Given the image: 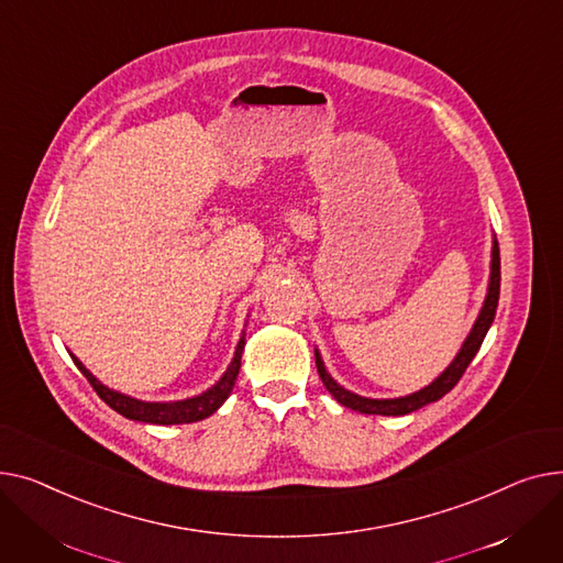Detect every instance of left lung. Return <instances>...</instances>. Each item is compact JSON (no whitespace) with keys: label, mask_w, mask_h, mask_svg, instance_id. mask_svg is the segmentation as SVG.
<instances>
[{"label":"left lung","mask_w":563,"mask_h":563,"mask_svg":"<svg viewBox=\"0 0 563 563\" xmlns=\"http://www.w3.org/2000/svg\"><path fill=\"white\" fill-rule=\"evenodd\" d=\"M498 300H500V247H498V241L493 243V261H490V284H488V295H486V302L482 307V313L473 327V332L468 334L464 347H461V352L456 354V358L450 363L448 371L437 379L429 384L427 388L413 393V395H407V398H398V400H368V398H361V395H354L345 388H341L332 377L327 375L322 361L316 352V366H318V375L322 379V384L327 386V390L334 395V398L352 409V411H358V413H379V416H405V413H411L429 402H437L441 400L445 393H450L456 382L461 379V375L466 373V368L471 366V361L475 358L477 350L482 347V341L488 332V327L495 318V309H498Z\"/></svg>","instance_id":"left-lung-1"}]
</instances>
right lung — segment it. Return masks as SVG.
<instances>
[{"label":"right lung","mask_w":563,"mask_h":563,"mask_svg":"<svg viewBox=\"0 0 563 563\" xmlns=\"http://www.w3.org/2000/svg\"><path fill=\"white\" fill-rule=\"evenodd\" d=\"M245 347V339L239 341L234 361L227 368V373L222 375V379L209 388L207 393L197 395V398L190 400H181V402H141L129 398V395L115 393L111 388H107L104 384H99L84 366L77 356H73L75 366L84 373V377L88 379V384L95 388V393L102 398L113 411H118L120 416L129 418V420H141V422H152V424H181V422H197L202 418H209L227 398L231 388L236 384L239 377V368H241V354Z\"/></svg>","instance_id":"1"}]
</instances>
